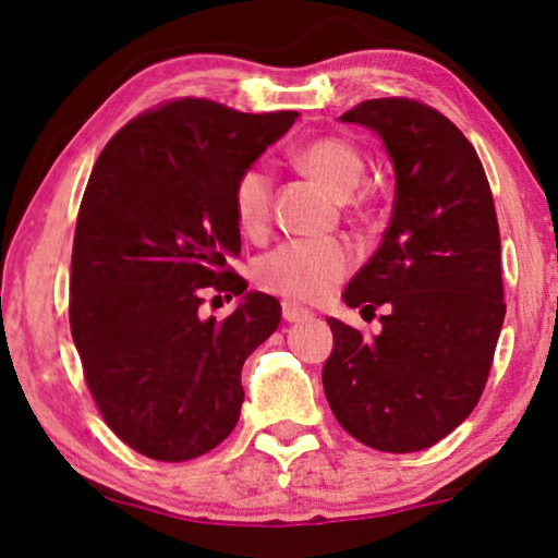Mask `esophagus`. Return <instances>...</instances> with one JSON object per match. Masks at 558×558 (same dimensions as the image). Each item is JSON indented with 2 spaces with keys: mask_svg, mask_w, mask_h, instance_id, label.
I'll use <instances>...</instances> for the list:
<instances>
[{
  "mask_svg": "<svg viewBox=\"0 0 558 558\" xmlns=\"http://www.w3.org/2000/svg\"><path fill=\"white\" fill-rule=\"evenodd\" d=\"M281 315H284L287 323H302V319H310L312 317V312L300 307V304L284 302V304H281Z\"/></svg>",
  "mask_w": 558,
  "mask_h": 558,
  "instance_id": "esophagus-1",
  "label": "esophagus"
}]
</instances>
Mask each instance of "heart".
<instances>
[{
    "instance_id": "b5f03b06",
    "label": "heart",
    "mask_w": 558,
    "mask_h": 558,
    "mask_svg": "<svg viewBox=\"0 0 558 558\" xmlns=\"http://www.w3.org/2000/svg\"><path fill=\"white\" fill-rule=\"evenodd\" d=\"M296 162L317 178L332 195L348 197L363 178V157L338 136H319L296 149ZM233 216L246 235H258L269 223L271 174L262 165H251L235 178ZM353 254L338 239L287 241L256 262V281L266 292L296 302H319L345 277Z\"/></svg>"
}]
</instances>
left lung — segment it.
Returning <instances> with one entry per match:
<instances>
[{
    "label": "left lung",
    "mask_w": 558,
    "mask_h": 558,
    "mask_svg": "<svg viewBox=\"0 0 558 558\" xmlns=\"http://www.w3.org/2000/svg\"><path fill=\"white\" fill-rule=\"evenodd\" d=\"M340 121L378 134L396 195L384 241L342 294L348 307L386 304L384 330L368 340L327 319L325 396L350 437L418 452L483 396L506 317L498 216L475 147L432 106L371 98Z\"/></svg>",
    "instance_id": "8db88e82"
}]
</instances>
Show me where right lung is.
<instances>
[{"label":"right lung","mask_w":558,"mask_h":558,"mask_svg":"<svg viewBox=\"0 0 558 558\" xmlns=\"http://www.w3.org/2000/svg\"><path fill=\"white\" fill-rule=\"evenodd\" d=\"M296 117L180 98L129 121L96 159L75 223L71 332L106 424L144 457L193 460L239 422L241 368L281 307L228 269L241 254L233 185ZM213 291L242 296L233 316L202 315Z\"/></svg>","instance_id":"obj_1"}]
</instances>
